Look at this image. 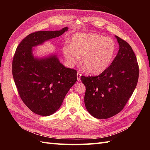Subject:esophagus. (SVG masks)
Masks as SVG:
<instances>
[{"label":"esophagus","instance_id":"34e87169","mask_svg":"<svg viewBox=\"0 0 150 150\" xmlns=\"http://www.w3.org/2000/svg\"><path fill=\"white\" fill-rule=\"evenodd\" d=\"M77 76V80H78V81H79L81 80V73H79V72H78Z\"/></svg>","mask_w":150,"mask_h":150}]
</instances>
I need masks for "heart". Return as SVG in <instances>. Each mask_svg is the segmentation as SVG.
Instances as JSON below:
<instances>
[{"mask_svg": "<svg viewBox=\"0 0 150 150\" xmlns=\"http://www.w3.org/2000/svg\"><path fill=\"white\" fill-rule=\"evenodd\" d=\"M63 53L70 66L81 60L90 74H100L110 66L116 52V44L109 37L101 35L77 33L72 37L71 44L66 43Z\"/></svg>", "mask_w": 150, "mask_h": 150, "instance_id": "obj_1", "label": "heart"}]
</instances>
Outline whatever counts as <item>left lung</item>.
Returning a JSON list of instances; mask_svg holds the SVG:
<instances>
[{
    "mask_svg": "<svg viewBox=\"0 0 150 150\" xmlns=\"http://www.w3.org/2000/svg\"><path fill=\"white\" fill-rule=\"evenodd\" d=\"M115 37L119 50L111 64L98 76L81 77L86 88V108L97 119H108L122 111L138 82L139 68L135 53L126 41Z\"/></svg>",
    "mask_w": 150,
    "mask_h": 150,
    "instance_id": "left-lung-1",
    "label": "left lung"
}]
</instances>
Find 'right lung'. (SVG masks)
Masks as SVG:
<instances>
[{"label":"right lung","mask_w":150,"mask_h":150,"mask_svg":"<svg viewBox=\"0 0 150 150\" xmlns=\"http://www.w3.org/2000/svg\"><path fill=\"white\" fill-rule=\"evenodd\" d=\"M38 31L28 35L18 44L12 61V74L18 93L25 105L42 116L54 113L77 81L75 69L66 68L56 55L37 59L32 47L58 37L68 30Z\"/></svg>","instance_id":"add662e5"}]
</instances>
